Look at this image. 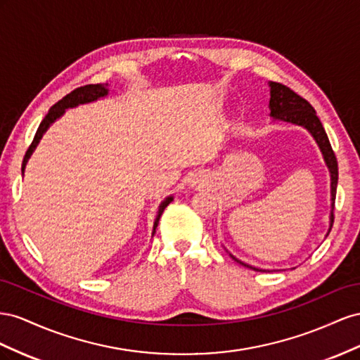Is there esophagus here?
Returning <instances> with one entry per match:
<instances>
[{
  "label": "esophagus",
  "instance_id": "obj_1",
  "mask_svg": "<svg viewBox=\"0 0 360 360\" xmlns=\"http://www.w3.org/2000/svg\"><path fill=\"white\" fill-rule=\"evenodd\" d=\"M200 176L199 174H193V176L188 179V184L191 187H198V186H200Z\"/></svg>",
  "mask_w": 360,
  "mask_h": 360
}]
</instances>
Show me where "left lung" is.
Wrapping results in <instances>:
<instances>
[{
  "mask_svg": "<svg viewBox=\"0 0 360 360\" xmlns=\"http://www.w3.org/2000/svg\"><path fill=\"white\" fill-rule=\"evenodd\" d=\"M270 116L276 120H282L286 123H292V125H299L306 128L311 132V136L315 139L318 148H320L323 158L327 164L328 172H330V194H332V211H330V226H328V232L332 231L333 226V210H335V198H336V186H338V161L335 157V152L330 146V141L323 128V123L318 119L314 107L303 99L300 95H297L290 87H286L281 83H274L270 81ZM327 232V235H328ZM232 256V255H231ZM232 258L240 262L241 265L248 266L255 271H265L262 269H256L249 264H244L238 261L235 256Z\"/></svg>",
  "mask_w": 360,
  "mask_h": 360,
  "instance_id": "1",
  "label": "left lung"
}]
</instances>
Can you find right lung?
<instances>
[{"mask_svg":"<svg viewBox=\"0 0 360 360\" xmlns=\"http://www.w3.org/2000/svg\"><path fill=\"white\" fill-rule=\"evenodd\" d=\"M107 86L108 84H87V86H83V87H78L75 90H72L69 95H66L63 99H60L57 104H54L53 107L49 108L45 119L40 122V125H39V128L36 131V136H34V139L32 141V145H30V148L25 152V157H24V161H22V173H24V169H25V164H27L28 158L32 157L33 150L39 145L40 139H42V136L45 134V131L49 128L51 123L56 122L60 116H63L65 110H68V108H74V107H77L79 104H89V102H94V101H96L99 98L107 96L108 95ZM172 200H173V196H169V198H166V199L161 202L160 208H158L157 219H155V221H153V232H152V235L155 233V229H157V226H158V221H160V217H161L162 211L166 210V207Z\"/></svg>","mask_w":360,"mask_h":360,"instance_id":"right-lung-1","label":"right lung"}]
</instances>
